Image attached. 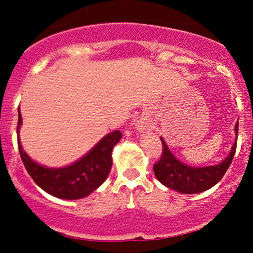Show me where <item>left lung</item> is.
<instances>
[{
    "label": "left lung",
    "mask_w": 253,
    "mask_h": 253,
    "mask_svg": "<svg viewBox=\"0 0 253 253\" xmlns=\"http://www.w3.org/2000/svg\"><path fill=\"white\" fill-rule=\"evenodd\" d=\"M236 133L238 136V123L236 124ZM163 150L162 156L153 165V171L158 181L165 187L182 194H197L211 189L222 178L232 163L237 149V141L232 146L231 153L221 164L214 167L191 168L181 163L173 157L168 149L167 144L161 138Z\"/></svg>",
    "instance_id": "obj_1"
}]
</instances>
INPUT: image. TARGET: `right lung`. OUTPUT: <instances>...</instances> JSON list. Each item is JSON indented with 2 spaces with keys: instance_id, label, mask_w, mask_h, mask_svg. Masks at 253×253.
<instances>
[{
  "instance_id": "right-lung-1",
  "label": "right lung",
  "mask_w": 253,
  "mask_h": 253,
  "mask_svg": "<svg viewBox=\"0 0 253 253\" xmlns=\"http://www.w3.org/2000/svg\"><path fill=\"white\" fill-rule=\"evenodd\" d=\"M19 107L17 133L21 126ZM123 138L120 130L109 133L86 156L70 167L62 169H47L34 163L22 150L20 139L17 140L20 156L26 170L33 181L52 196L64 200H78L88 196L106 181L112 168L113 147Z\"/></svg>"
}]
</instances>
